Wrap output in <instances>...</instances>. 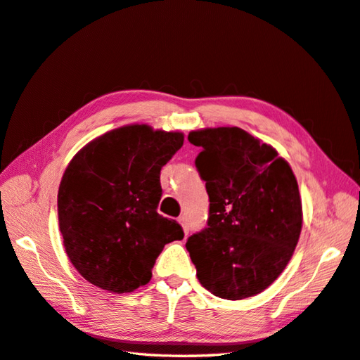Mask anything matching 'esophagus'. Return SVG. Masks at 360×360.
I'll list each match as a JSON object with an SVG mask.
<instances>
[{
  "mask_svg": "<svg viewBox=\"0 0 360 360\" xmlns=\"http://www.w3.org/2000/svg\"><path fill=\"white\" fill-rule=\"evenodd\" d=\"M178 222L182 225V230H184V233H188V222H187V218L186 216H179V219H178Z\"/></svg>",
  "mask_w": 360,
  "mask_h": 360,
  "instance_id": "34e87169",
  "label": "esophagus"
}]
</instances>
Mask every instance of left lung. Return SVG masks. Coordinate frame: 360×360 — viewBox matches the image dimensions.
Masks as SVG:
<instances>
[{"mask_svg": "<svg viewBox=\"0 0 360 360\" xmlns=\"http://www.w3.org/2000/svg\"><path fill=\"white\" fill-rule=\"evenodd\" d=\"M202 147L196 167L210 198L208 227L187 240L199 282L239 300L279 278L302 230V199L278 150L239 127L188 133Z\"/></svg>", "mask_w": 360, "mask_h": 360, "instance_id": "1", "label": "left lung"}]
</instances>
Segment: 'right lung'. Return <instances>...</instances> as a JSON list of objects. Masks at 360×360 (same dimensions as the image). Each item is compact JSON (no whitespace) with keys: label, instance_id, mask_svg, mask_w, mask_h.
Instances as JSON below:
<instances>
[{"label":"right lung","instance_id":"obj_1","mask_svg":"<svg viewBox=\"0 0 360 360\" xmlns=\"http://www.w3.org/2000/svg\"><path fill=\"white\" fill-rule=\"evenodd\" d=\"M182 144V131L129 124L91 139L67 165L60 231L70 262L95 287L121 295L146 285L164 245L184 238L156 212L161 169Z\"/></svg>","mask_w":360,"mask_h":360}]
</instances>
